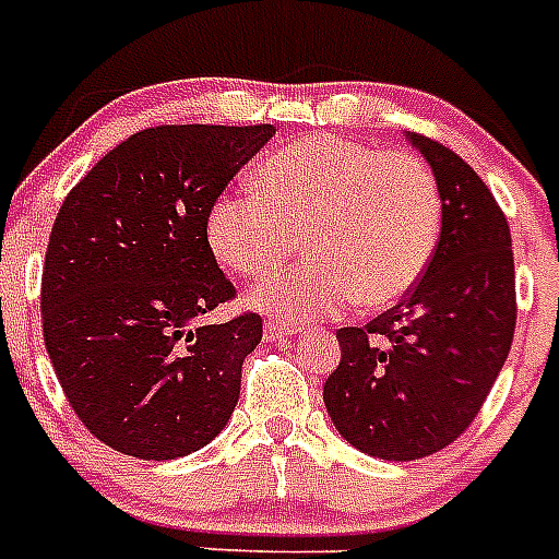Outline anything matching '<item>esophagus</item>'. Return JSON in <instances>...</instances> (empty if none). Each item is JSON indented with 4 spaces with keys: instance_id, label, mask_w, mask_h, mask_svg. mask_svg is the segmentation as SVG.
<instances>
[{
    "instance_id": "esophagus-1",
    "label": "esophagus",
    "mask_w": 559,
    "mask_h": 559,
    "mask_svg": "<svg viewBox=\"0 0 559 559\" xmlns=\"http://www.w3.org/2000/svg\"><path fill=\"white\" fill-rule=\"evenodd\" d=\"M294 333H296V324L285 322V319H269V322H265V338L269 341L290 338Z\"/></svg>"
}]
</instances>
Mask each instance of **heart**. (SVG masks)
Here are the masks:
<instances>
[{
    "label": "heart",
    "instance_id": "obj_1",
    "mask_svg": "<svg viewBox=\"0 0 559 559\" xmlns=\"http://www.w3.org/2000/svg\"><path fill=\"white\" fill-rule=\"evenodd\" d=\"M254 192H226L206 212V243L237 276H263L299 249L310 257L269 276L249 302L308 322L358 302L386 308L426 274L442 226L431 167L412 153L341 136H308L265 156Z\"/></svg>",
    "mask_w": 559,
    "mask_h": 559
}]
</instances>
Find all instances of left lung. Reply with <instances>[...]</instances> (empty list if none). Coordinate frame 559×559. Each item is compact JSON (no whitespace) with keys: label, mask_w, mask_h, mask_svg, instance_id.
I'll return each instance as SVG.
<instances>
[{"label":"left lung","mask_w":559,"mask_h":559,"mask_svg":"<svg viewBox=\"0 0 559 559\" xmlns=\"http://www.w3.org/2000/svg\"><path fill=\"white\" fill-rule=\"evenodd\" d=\"M431 165L442 229L408 296L364 328H341V364L324 383L333 426L360 453L412 462L467 431L515 333L510 224L451 147L406 133Z\"/></svg>","instance_id":"left-lung-1"}]
</instances>
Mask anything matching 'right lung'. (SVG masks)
Masks as SVG:
<instances>
[{
	"instance_id": "obj_1",
	"label": "right lung",
	"mask_w": 559,
	"mask_h": 559,
	"mask_svg": "<svg viewBox=\"0 0 559 559\" xmlns=\"http://www.w3.org/2000/svg\"><path fill=\"white\" fill-rule=\"evenodd\" d=\"M274 126H159L108 151L69 190L41 274L44 344L88 433L136 459L218 437L263 319H199L235 296L206 212Z\"/></svg>"
}]
</instances>
